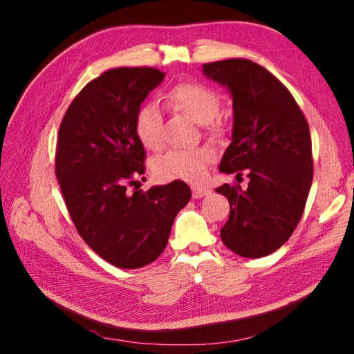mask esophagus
I'll return each mask as SVG.
<instances>
[{"label": "esophagus", "mask_w": 354, "mask_h": 354, "mask_svg": "<svg viewBox=\"0 0 354 354\" xmlns=\"http://www.w3.org/2000/svg\"><path fill=\"white\" fill-rule=\"evenodd\" d=\"M208 194H209V189L207 187L196 186V185L192 186V195H194V198H202V196H207Z\"/></svg>", "instance_id": "34e87169"}]
</instances>
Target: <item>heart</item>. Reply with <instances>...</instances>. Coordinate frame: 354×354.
Here are the masks:
<instances>
[{
  "mask_svg": "<svg viewBox=\"0 0 354 354\" xmlns=\"http://www.w3.org/2000/svg\"><path fill=\"white\" fill-rule=\"evenodd\" d=\"M167 102L174 109L194 118L199 124L211 122L220 111L218 94L195 82L178 84L167 93ZM136 134L142 145L158 151L164 143V115L156 103H146L136 115ZM212 152L208 147L171 149L153 162V173L159 180L199 181L207 173Z\"/></svg>",
  "mask_w": 354,
  "mask_h": 354,
  "instance_id": "b5f03b06",
  "label": "heart"
}]
</instances>
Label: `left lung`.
Instances as JSON below:
<instances>
[{"label":"left lung","instance_id":"1","mask_svg":"<svg viewBox=\"0 0 354 354\" xmlns=\"http://www.w3.org/2000/svg\"><path fill=\"white\" fill-rule=\"evenodd\" d=\"M202 71L233 100L232 143L218 169L250 178L246 189H216L230 203L220 236L234 254L260 259L281 248L304 212L313 181L308 124L285 85L257 63L227 59Z\"/></svg>","mask_w":354,"mask_h":354}]
</instances>
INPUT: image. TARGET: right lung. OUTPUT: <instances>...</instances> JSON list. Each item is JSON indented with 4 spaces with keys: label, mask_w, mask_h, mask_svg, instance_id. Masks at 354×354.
I'll return each mask as SVG.
<instances>
[{
    "label": "right lung",
    "mask_w": 354,
    "mask_h": 354,
    "mask_svg": "<svg viewBox=\"0 0 354 354\" xmlns=\"http://www.w3.org/2000/svg\"><path fill=\"white\" fill-rule=\"evenodd\" d=\"M164 77L155 68L104 72L73 99L59 128L56 177L69 216L85 243L120 269H138L162 254L192 196L180 180L127 190L145 174L136 115Z\"/></svg>",
    "instance_id": "obj_1"
}]
</instances>
